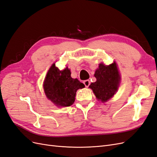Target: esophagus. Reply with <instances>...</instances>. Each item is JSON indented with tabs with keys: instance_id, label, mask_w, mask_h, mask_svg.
I'll list each match as a JSON object with an SVG mask.
<instances>
[{
	"instance_id": "1",
	"label": "esophagus",
	"mask_w": 157,
	"mask_h": 157,
	"mask_svg": "<svg viewBox=\"0 0 157 157\" xmlns=\"http://www.w3.org/2000/svg\"><path fill=\"white\" fill-rule=\"evenodd\" d=\"M83 83L85 85V86L88 87L90 86V81L89 80H84V81L83 82Z\"/></svg>"
}]
</instances>
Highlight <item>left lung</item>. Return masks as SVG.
Returning <instances> with one entry per match:
<instances>
[{
    "label": "left lung",
    "instance_id": "obj_1",
    "mask_svg": "<svg viewBox=\"0 0 157 157\" xmlns=\"http://www.w3.org/2000/svg\"><path fill=\"white\" fill-rule=\"evenodd\" d=\"M96 82L90 85L98 100L105 102L117 91L120 82V75L116 63L109 65L100 63L94 74Z\"/></svg>",
    "mask_w": 157,
    "mask_h": 157
}]
</instances>
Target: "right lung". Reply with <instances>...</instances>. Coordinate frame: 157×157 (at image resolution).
Instances as JSON below:
<instances>
[{
	"label": "right lung",
	"mask_w": 157,
	"mask_h": 157,
	"mask_svg": "<svg viewBox=\"0 0 157 157\" xmlns=\"http://www.w3.org/2000/svg\"><path fill=\"white\" fill-rule=\"evenodd\" d=\"M43 86L46 97L58 107L71 106L77 90L85 87L77 78H71L68 67L60 71L54 63L47 73Z\"/></svg>",
	"instance_id": "add662e5"
}]
</instances>
